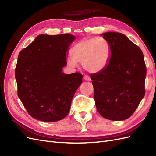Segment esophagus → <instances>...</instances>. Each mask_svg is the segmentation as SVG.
Instances as JSON below:
<instances>
[{
	"mask_svg": "<svg viewBox=\"0 0 156 156\" xmlns=\"http://www.w3.org/2000/svg\"><path fill=\"white\" fill-rule=\"evenodd\" d=\"M84 79L85 80H87V81H90V80H91L90 77V76H89L88 75H84Z\"/></svg>",
	"mask_w": 156,
	"mask_h": 156,
	"instance_id": "34e87169",
	"label": "esophagus"
}]
</instances>
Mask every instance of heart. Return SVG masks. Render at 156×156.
<instances>
[{
  "label": "heart",
  "mask_w": 156,
  "mask_h": 156,
  "mask_svg": "<svg viewBox=\"0 0 156 156\" xmlns=\"http://www.w3.org/2000/svg\"><path fill=\"white\" fill-rule=\"evenodd\" d=\"M72 58L69 63L75 66L77 62L90 73H98L104 69L111 57V47L108 42L102 37L82 39L71 50Z\"/></svg>",
  "instance_id": "obj_1"
}]
</instances>
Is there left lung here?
Listing matches in <instances>:
<instances>
[{
	"label": "left lung",
	"instance_id": "8db88e82",
	"mask_svg": "<svg viewBox=\"0 0 156 156\" xmlns=\"http://www.w3.org/2000/svg\"><path fill=\"white\" fill-rule=\"evenodd\" d=\"M111 47L104 69L91 74L98 112L104 118L122 121L133 114L144 97L146 76L143 52L123 34H102Z\"/></svg>",
	"mask_w": 156,
	"mask_h": 156
}]
</instances>
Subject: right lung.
Masks as SVG:
<instances>
[{"mask_svg": "<svg viewBox=\"0 0 156 156\" xmlns=\"http://www.w3.org/2000/svg\"><path fill=\"white\" fill-rule=\"evenodd\" d=\"M71 34L39 35L20 51L15 68L17 94L28 113L44 122L64 119L82 82L80 72L64 74Z\"/></svg>", "mask_w": 156, "mask_h": 156, "instance_id": "obj_1", "label": "right lung"}]
</instances>
